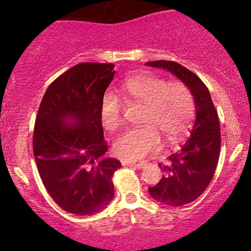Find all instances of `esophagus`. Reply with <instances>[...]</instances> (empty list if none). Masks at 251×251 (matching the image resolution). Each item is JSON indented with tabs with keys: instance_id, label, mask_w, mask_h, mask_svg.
Returning <instances> with one entry per match:
<instances>
[{
	"instance_id": "1",
	"label": "esophagus",
	"mask_w": 251,
	"mask_h": 251,
	"mask_svg": "<svg viewBox=\"0 0 251 251\" xmlns=\"http://www.w3.org/2000/svg\"><path fill=\"white\" fill-rule=\"evenodd\" d=\"M123 165H131V167H135L141 169L146 165V162H136V160H128V159H121Z\"/></svg>"
}]
</instances>
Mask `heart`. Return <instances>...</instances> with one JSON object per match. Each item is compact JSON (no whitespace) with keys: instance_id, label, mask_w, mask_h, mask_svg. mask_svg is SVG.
<instances>
[{"instance_id":"heart-1","label":"heart","mask_w":251,"mask_h":251,"mask_svg":"<svg viewBox=\"0 0 251 251\" xmlns=\"http://www.w3.org/2000/svg\"><path fill=\"white\" fill-rule=\"evenodd\" d=\"M130 103L143 105L141 127L125 131L114 141V152L123 158L137 159L159 148L160 138L177 142L186 135L194 116V98L181 82H167L162 77L138 74L120 88ZM100 120L104 128L114 131L121 125L120 101L106 94L100 104Z\"/></svg>"}]
</instances>
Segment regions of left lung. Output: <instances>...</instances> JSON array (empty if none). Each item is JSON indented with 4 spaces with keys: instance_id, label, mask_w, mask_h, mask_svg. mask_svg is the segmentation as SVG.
Instances as JSON below:
<instances>
[{
    "instance_id": "1",
    "label": "left lung",
    "mask_w": 251,
    "mask_h": 251,
    "mask_svg": "<svg viewBox=\"0 0 251 251\" xmlns=\"http://www.w3.org/2000/svg\"><path fill=\"white\" fill-rule=\"evenodd\" d=\"M146 65L175 75L190 89L195 100L196 120L191 136L180 151L160 163L164 175L155 186L148 189L155 201L179 207L196 200L212 180L221 151L218 114L206 84L190 70L174 61H150Z\"/></svg>"
}]
</instances>
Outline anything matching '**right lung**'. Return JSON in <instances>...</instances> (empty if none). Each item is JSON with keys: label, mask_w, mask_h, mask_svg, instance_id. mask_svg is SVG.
I'll return each instance as SVG.
<instances>
[{"label": "right lung", "mask_w": 251, "mask_h": 251, "mask_svg": "<svg viewBox=\"0 0 251 251\" xmlns=\"http://www.w3.org/2000/svg\"><path fill=\"white\" fill-rule=\"evenodd\" d=\"M113 64L83 62L46 89L35 119L33 152L44 186L74 215L104 210L114 198L113 175L121 163L105 158L100 104L114 78Z\"/></svg>", "instance_id": "obj_1"}]
</instances>
